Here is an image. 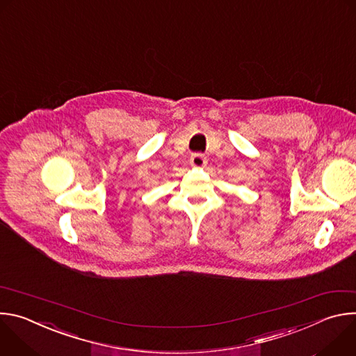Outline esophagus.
Instances as JSON below:
<instances>
[{"mask_svg":"<svg viewBox=\"0 0 356 356\" xmlns=\"http://www.w3.org/2000/svg\"><path fill=\"white\" fill-rule=\"evenodd\" d=\"M190 163L195 168H204L207 165V158L202 154H193L190 158Z\"/></svg>","mask_w":356,"mask_h":356,"instance_id":"obj_1","label":"esophagus"}]
</instances>
